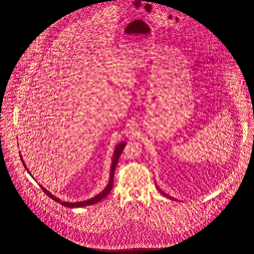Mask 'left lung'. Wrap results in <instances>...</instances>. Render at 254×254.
Returning <instances> with one entry per match:
<instances>
[{
	"label": "left lung",
	"instance_id": "1",
	"mask_svg": "<svg viewBox=\"0 0 254 254\" xmlns=\"http://www.w3.org/2000/svg\"><path fill=\"white\" fill-rule=\"evenodd\" d=\"M156 188H157V187H156ZM157 190H159V191H160V193H162V194H163V195H164V196H167V197H168V198H170V199H175V198H174V197H172V196H169V195H167V194H166V193H165V192H164V191H162V190H159V189H158V188H157Z\"/></svg>",
	"mask_w": 254,
	"mask_h": 254
}]
</instances>
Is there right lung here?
<instances>
[{
    "instance_id": "obj_1",
    "label": "right lung",
    "mask_w": 254,
    "mask_h": 254,
    "mask_svg": "<svg viewBox=\"0 0 254 254\" xmlns=\"http://www.w3.org/2000/svg\"><path fill=\"white\" fill-rule=\"evenodd\" d=\"M125 145H126V143L123 142V143H120L119 145H116L115 150H114V153H113V157H112L111 167H110V178H109V184H108V186L106 187V189H105L102 192H100L98 195H96V196H94V197H92V198H90V199H88V200H85V201H80V202H65V201H62V200H61L60 198H58L57 196L53 195V194H52L48 190H46L43 186H40L41 189L44 190V192H45L48 196H50L52 199H54L55 201L61 203L62 205L65 206V207L75 208V207H83V206H87V205H91V204L98 203L99 201H101L103 198H105V197L109 194V192H110V190H111V189H112L115 167H116V164H117V162H118L119 156H120V154H121V152H122V150H123ZM20 156H21V154H20ZM20 159H21V161H22L23 166H24V167L26 168V170L28 171V169H27V167H26V165H25V163H24L22 157H20ZM28 172H29V171H28Z\"/></svg>"
}]
</instances>
